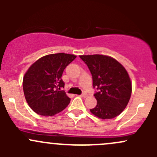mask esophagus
Instances as JSON below:
<instances>
[{
	"instance_id": "esophagus-1",
	"label": "esophagus",
	"mask_w": 157,
	"mask_h": 157,
	"mask_svg": "<svg viewBox=\"0 0 157 157\" xmlns=\"http://www.w3.org/2000/svg\"><path fill=\"white\" fill-rule=\"evenodd\" d=\"M80 96H81V97H83V98H85V97H86V96H87V94H86V93H83L81 95H80Z\"/></svg>"
}]
</instances>
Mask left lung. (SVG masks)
<instances>
[{
    "label": "left lung",
    "instance_id": "obj_1",
    "mask_svg": "<svg viewBox=\"0 0 157 157\" xmlns=\"http://www.w3.org/2000/svg\"><path fill=\"white\" fill-rule=\"evenodd\" d=\"M93 77L97 105L90 109L102 119L115 118L124 111L131 98V82L125 68L112 57L102 55H80Z\"/></svg>",
    "mask_w": 157,
    "mask_h": 157
}]
</instances>
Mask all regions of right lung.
<instances>
[{"mask_svg":"<svg viewBox=\"0 0 157 157\" xmlns=\"http://www.w3.org/2000/svg\"><path fill=\"white\" fill-rule=\"evenodd\" d=\"M76 55L57 53L45 55L33 63L23 80L24 96L29 107L43 116H53L64 110L71 99L64 90L61 79L65 67Z\"/></svg>","mask_w":157,"mask_h":157,"instance_id":"add662e5","label":"right lung"}]
</instances>
